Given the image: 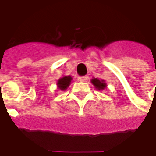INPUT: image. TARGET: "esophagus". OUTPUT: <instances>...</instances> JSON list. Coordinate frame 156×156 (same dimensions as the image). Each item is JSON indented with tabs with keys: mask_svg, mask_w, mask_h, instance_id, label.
Instances as JSON below:
<instances>
[{
	"mask_svg": "<svg viewBox=\"0 0 156 156\" xmlns=\"http://www.w3.org/2000/svg\"><path fill=\"white\" fill-rule=\"evenodd\" d=\"M78 80L81 81V82H85L87 80V77L86 76H83V77H79L78 78Z\"/></svg>",
	"mask_w": 156,
	"mask_h": 156,
	"instance_id": "1",
	"label": "esophagus"
}]
</instances>
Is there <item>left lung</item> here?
<instances>
[{"instance_id":"left-lung-1","label":"left lung","mask_w":156,"mask_h":156,"mask_svg":"<svg viewBox=\"0 0 156 156\" xmlns=\"http://www.w3.org/2000/svg\"><path fill=\"white\" fill-rule=\"evenodd\" d=\"M91 82L96 86V89H98L99 90H102L103 89L106 88V83H104L103 80H99L97 78H93Z\"/></svg>"}]
</instances>
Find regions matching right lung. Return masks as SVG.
I'll list each match as a JSON object with an SVG mask.
<instances>
[{"label": "right lung", "mask_w": 156, "mask_h": 156, "mask_svg": "<svg viewBox=\"0 0 156 156\" xmlns=\"http://www.w3.org/2000/svg\"><path fill=\"white\" fill-rule=\"evenodd\" d=\"M71 80H72V78L70 76H66V77L61 78L60 79H59V81L57 83L58 88L60 89L61 90H66L67 87L69 86Z\"/></svg>", "instance_id": "right-lung-1"}]
</instances>
